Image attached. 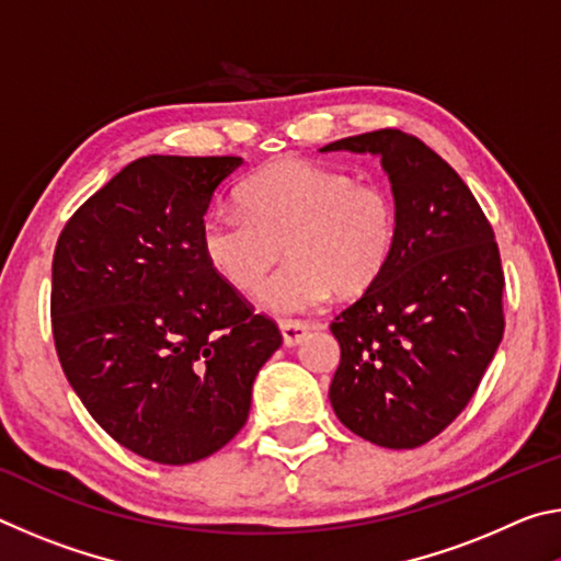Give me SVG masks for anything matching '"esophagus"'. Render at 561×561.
<instances>
[{"label":"esophagus","mask_w":561,"mask_h":561,"mask_svg":"<svg viewBox=\"0 0 561 561\" xmlns=\"http://www.w3.org/2000/svg\"><path fill=\"white\" fill-rule=\"evenodd\" d=\"M279 329H282V339L287 346H297L299 341L309 334L311 324L307 321H291V319H284L279 321Z\"/></svg>","instance_id":"esophagus-1"}]
</instances>
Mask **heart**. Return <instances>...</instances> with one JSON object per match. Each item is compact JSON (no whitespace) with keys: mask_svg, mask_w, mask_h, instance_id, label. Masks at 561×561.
Instances as JSON below:
<instances>
[{"mask_svg":"<svg viewBox=\"0 0 561 561\" xmlns=\"http://www.w3.org/2000/svg\"><path fill=\"white\" fill-rule=\"evenodd\" d=\"M242 215H207L201 250L210 267L240 291H254L279 260L289 262L264 284L260 304L297 314L331 291L358 297L383 277L398 244V207L378 183H356L344 170L279 160L237 193Z\"/></svg>","mask_w":561,"mask_h":561,"instance_id":"heart-1","label":"heart"}]
</instances>
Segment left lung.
Returning <instances> with one entry per match:
<instances>
[{
	"instance_id": "obj_1",
	"label": "left lung",
	"mask_w": 561,
	"mask_h": 561,
	"mask_svg": "<svg viewBox=\"0 0 561 561\" xmlns=\"http://www.w3.org/2000/svg\"><path fill=\"white\" fill-rule=\"evenodd\" d=\"M321 150L381 156L398 207L386 274L331 321L341 360L329 401L364 440L417 448L462 413L502 341L495 232L462 178L411 133L381 128Z\"/></svg>"
}]
</instances>
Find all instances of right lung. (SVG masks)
Returning <instances> with one entry per match:
<instances>
[{"label": "right lung", "instance_id": "right-lung-1", "mask_svg": "<svg viewBox=\"0 0 561 561\" xmlns=\"http://www.w3.org/2000/svg\"><path fill=\"white\" fill-rule=\"evenodd\" d=\"M237 156H148L91 195L59 234L51 331L76 396L123 448L160 465L203 460L250 415L282 334L201 250Z\"/></svg>", "mask_w": 561, "mask_h": 561}]
</instances>
